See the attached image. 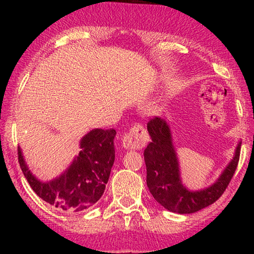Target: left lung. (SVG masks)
Masks as SVG:
<instances>
[{"label": "left lung", "instance_id": "1", "mask_svg": "<svg viewBox=\"0 0 254 254\" xmlns=\"http://www.w3.org/2000/svg\"><path fill=\"white\" fill-rule=\"evenodd\" d=\"M34 94V101L42 95ZM114 128H92L79 140V151L70 165L57 177L40 180L33 175L25 162L22 148L18 144V159L21 170L33 191L47 203L63 209H85L101 198L109 182L115 159Z\"/></svg>", "mask_w": 254, "mask_h": 254}]
</instances>
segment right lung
Returning a JSON list of instances; mask_svg holds the SVG:
<instances>
[{"instance_id": "obj_1", "label": "right lung", "mask_w": 254, "mask_h": 254, "mask_svg": "<svg viewBox=\"0 0 254 254\" xmlns=\"http://www.w3.org/2000/svg\"><path fill=\"white\" fill-rule=\"evenodd\" d=\"M148 132L151 142L143 152L147 185L158 203L173 213L191 214L220 198L238 167L241 142L236 145L233 159L216 183L199 190H190L180 178L179 161L168 123L162 119H153L148 123Z\"/></svg>"}]
</instances>
